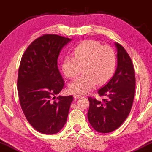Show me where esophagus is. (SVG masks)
I'll return each mask as SVG.
<instances>
[{
    "label": "esophagus",
    "instance_id": "34e87169",
    "mask_svg": "<svg viewBox=\"0 0 152 152\" xmlns=\"http://www.w3.org/2000/svg\"><path fill=\"white\" fill-rule=\"evenodd\" d=\"M73 96H74V98H80V97H81V94H75L74 95H73Z\"/></svg>",
    "mask_w": 152,
    "mask_h": 152
}]
</instances>
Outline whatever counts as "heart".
I'll return each mask as SVG.
<instances>
[{
    "label": "heart",
    "instance_id": "heart-1",
    "mask_svg": "<svg viewBox=\"0 0 152 152\" xmlns=\"http://www.w3.org/2000/svg\"><path fill=\"white\" fill-rule=\"evenodd\" d=\"M116 57L113 49L103 46L96 40H87L74 50V58L66 56L61 64V69L68 78H75L83 68V75L69 84L72 93L82 94L89 92L96 84L103 85L114 73Z\"/></svg>",
    "mask_w": 152,
    "mask_h": 152
}]
</instances>
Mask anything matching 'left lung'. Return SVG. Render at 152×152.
<instances>
[{
	"instance_id": "obj_1",
	"label": "left lung",
	"mask_w": 152,
	"mask_h": 152,
	"mask_svg": "<svg viewBox=\"0 0 152 152\" xmlns=\"http://www.w3.org/2000/svg\"><path fill=\"white\" fill-rule=\"evenodd\" d=\"M117 66L111 80L98 91L102 102L88 97V118L94 130L109 133L120 127L130 113L135 94V72L132 60L121 45L114 42Z\"/></svg>"
}]
</instances>
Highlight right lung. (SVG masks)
Returning <instances> with one entry per match:
<instances>
[{
    "mask_svg": "<svg viewBox=\"0 0 152 152\" xmlns=\"http://www.w3.org/2000/svg\"><path fill=\"white\" fill-rule=\"evenodd\" d=\"M71 40L44 35L28 46L20 61L17 81L20 103L28 123L45 134H55L63 128L73 100L72 95L51 100L64 86L58 60L62 48Z\"/></svg>",
    "mask_w": 152,
    "mask_h": 152,
    "instance_id": "obj_1",
    "label": "right lung"
}]
</instances>
